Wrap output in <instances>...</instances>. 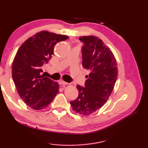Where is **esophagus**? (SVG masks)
<instances>
[{
	"instance_id": "1",
	"label": "esophagus",
	"mask_w": 148,
	"mask_h": 148,
	"mask_svg": "<svg viewBox=\"0 0 148 148\" xmlns=\"http://www.w3.org/2000/svg\"><path fill=\"white\" fill-rule=\"evenodd\" d=\"M60 84H61V85H63V86H65V85L68 84V83H67V82L63 81V80H61V81H60Z\"/></svg>"
}]
</instances>
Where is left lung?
<instances>
[{"instance_id":"1","label":"left lung","mask_w":148,"mask_h":148,"mask_svg":"<svg viewBox=\"0 0 148 148\" xmlns=\"http://www.w3.org/2000/svg\"><path fill=\"white\" fill-rule=\"evenodd\" d=\"M79 40L82 48V65L90 71L85 86H76L79 95L71 101L72 110L89 116L106 103L116 84L118 71L116 58L102 40L95 36H84Z\"/></svg>"}]
</instances>
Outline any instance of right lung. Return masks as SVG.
Returning <instances> with one entry per match:
<instances>
[{
	"instance_id": "1",
	"label": "right lung",
	"mask_w": 148,
	"mask_h": 148,
	"mask_svg": "<svg viewBox=\"0 0 148 148\" xmlns=\"http://www.w3.org/2000/svg\"><path fill=\"white\" fill-rule=\"evenodd\" d=\"M68 38L66 35L41 31L17 50L12 62V77L19 97L31 108L45 109L59 92L58 83L44 77L42 69L52 57L56 44Z\"/></svg>"
}]
</instances>
